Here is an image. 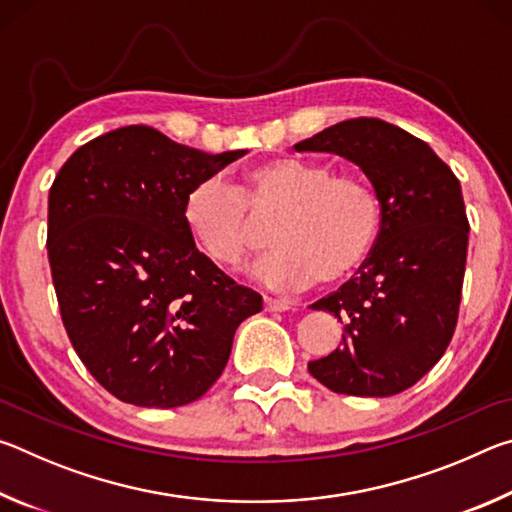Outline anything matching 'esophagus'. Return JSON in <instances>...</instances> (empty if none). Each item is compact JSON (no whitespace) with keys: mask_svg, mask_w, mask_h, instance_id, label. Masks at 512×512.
Wrapping results in <instances>:
<instances>
[{"mask_svg":"<svg viewBox=\"0 0 512 512\" xmlns=\"http://www.w3.org/2000/svg\"><path fill=\"white\" fill-rule=\"evenodd\" d=\"M293 305L287 300H275V298H264V309L266 311H289Z\"/></svg>","mask_w":512,"mask_h":512,"instance_id":"1","label":"esophagus"}]
</instances>
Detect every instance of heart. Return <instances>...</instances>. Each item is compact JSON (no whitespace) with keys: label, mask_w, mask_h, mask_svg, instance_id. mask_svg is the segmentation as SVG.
<instances>
[{"label":"heart","mask_w":512,"mask_h":512,"mask_svg":"<svg viewBox=\"0 0 512 512\" xmlns=\"http://www.w3.org/2000/svg\"><path fill=\"white\" fill-rule=\"evenodd\" d=\"M273 250L255 268L268 287L298 291L311 282L339 284L361 271L379 244L384 207L359 173H334L329 162L277 155L248 167L237 187L203 180L189 189L183 223L198 250L223 268H235L257 246L255 221Z\"/></svg>","instance_id":"1"}]
</instances>
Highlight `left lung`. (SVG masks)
<instances>
[{
  "mask_svg": "<svg viewBox=\"0 0 512 512\" xmlns=\"http://www.w3.org/2000/svg\"><path fill=\"white\" fill-rule=\"evenodd\" d=\"M293 149L359 164L384 207L366 266L311 305L345 334L307 368L334 393H402L436 366L456 329L470 235L458 178L427 142L375 117L341 121Z\"/></svg>",
  "mask_w": 512,
  "mask_h": 512,
  "instance_id": "1",
  "label": "left lung"
}]
</instances>
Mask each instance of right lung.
<instances>
[{"label":"right lung","mask_w":512,"mask_h":512,"mask_svg":"<svg viewBox=\"0 0 512 512\" xmlns=\"http://www.w3.org/2000/svg\"><path fill=\"white\" fill-rule=\"evenodd\" d=\"M246 151L210 155L151 126L83 144L49 189L47 255L76 354L117 400L173 409L210 391L262 296L210 262L183 203Z\"/></svg>","instance_id":"1"}]
</instances>
